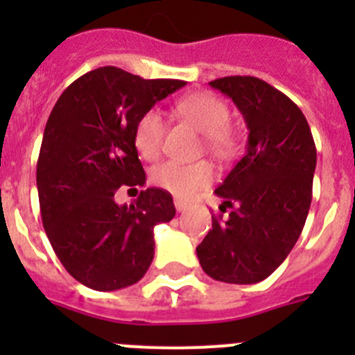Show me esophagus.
I'll return each instance as SVG.
<instances>
[{"label":"esophagus","mask_w":355,"mask_h":355,"mask_svg":"<svg viewBox=\"0 0 355 355\" xmlns=\"http://www.w3.org/2000/svg\"><path fill=\"white\" fill-rule=\"evenodd\" d=\"M174 206H175V209H178V211H180V213L187 209V202H183V200H180V199L174 200Z\"/></svg>","instance_id":"esophagus-1"}]
</instances>
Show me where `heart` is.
<instances>
[{
	"instance_id": "heart-1",
	"label": "heart",
	"mask_w": 355,
	"mask_h": 355,
	"mask_svg": "<svg viewBox=\"0 0 355 355\" xmlns=\"http://www.w3.org/2000/svg\"><path fill=\"white\" fill-rule=\"evenodd\" d=\"M175 114L206 135V142L218 153H227L233 146L229 133V108L222 99L208 92H193L175 103ZM165 137V121L158 110H147L135 126V147L146 159H156L162 153ZM215 178L213 165L208 162L180 163L165 162L150 172V181L172 196L188 199L200 188L208 187Z\"/></svg>"
}]
</instances>
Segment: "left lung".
<instances>
[{
	"label": "left lung",
	"instance_id": "1",
	"mask_svg": "<svg viewBox=\"0 0 355 355\" xmlns=\"http://www.w3.org/2000/svg\"><path fill=\"white\" fill-rule=\"evenodd\" d=\"M233 99L245 119L249 140L243 158L215 193L225 218L197 247L202 270L215 281L254 284L286 259L299 240L311 206L316 147L300 108L266 81L225 76L209 81Z\"/></svg>",
	"mask_w": 355,
	"mask_h": 355
}]
</instances>
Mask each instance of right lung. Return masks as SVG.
I'll return each instance as SVG.
<instances>
[{"label": "right lung", "mask_w": 355, "mask_h": 355, "mask_svg": "<svg viewBox=\"0 0 355 355\" xmlns=\"http://www.w3.org/2000/svg\"><path fill=\"white\" fill-rule=\"evenodd\" d=\"M184 85L108 65L72 81L49 115L37 162L40 215L65 270L87 288L139 283L155 258V225L174 218L167 190L147 188L130 206L114 196L146 183L135 147L140 115Z\"/></svg>", "instance_id": "1"}]
</instances>
